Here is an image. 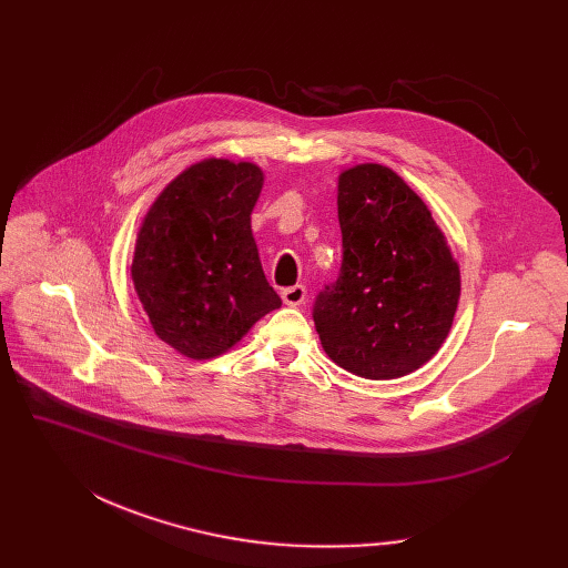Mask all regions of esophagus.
<instances>
[{
    "label": "esophagus",
    "mask_w": 568,
    "mask_h": 568,
    "mask_svg": "<svg viewBox=\"0 0 568 568\" xmlns=\"http://www.w3.org/2000/svg\"><path fill=\"white\" fill-rule=\"evenodd\" d=\"M281 296H283V302H285L287 306H302V304L306 302V287H304V285L285 287V290L281 292Z\"/></svg>",
    "instance_id": "esophagus-1"
}]
</instances>
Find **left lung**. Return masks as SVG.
<instances>
[{"label": "left lung", "mask_w": 568, "mask_h": 568, "mask_svg": "<svg viewBox=\"0 0 568 568\" xmlns=\"http://www.w3.org/2000/svg\"><path fill=\"white\" fill-rule=\"evenodd\" d=\"M343 264L313 320L329 359L366 379L428 364L452 332L460 266L426 202L392 168L338 174Z\"/></svg>", "instance_id": "8db88e82"}]
</instances>
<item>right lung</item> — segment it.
<instances>
[{
  "mask_svg": "<svg viewBox=\"0 0 568 568\" xmlns=\"http://www.w3.org/2000/svg\"><path fill=\"white\" fill-rule=\"evenodd\" d=\"M262 184L255 163L204 159L142 219L131 264L138 300L154 334L189 359H214L281 308L251 230Z\"/></svg>",
  "mask_w": 568,
  "mask_h": 568,
  "instance_id": "obj_1",
  "label": "right lung"
}]
</instances>
